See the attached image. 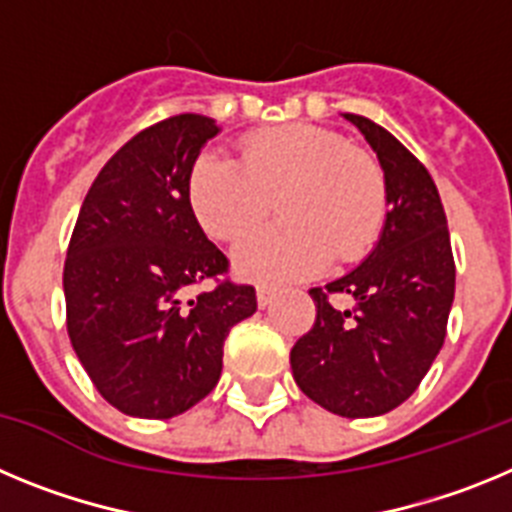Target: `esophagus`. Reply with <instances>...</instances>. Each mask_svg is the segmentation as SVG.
Segmentation results:
<instances>
[{
    "label": "esophagus",
    "mask_w": 512,
    "mask_h": 512,
    "mask_svg": "<svg viewBox=\"0 0 512 512\" xmlns=\"http://www.w3.org/2000/svg\"><path fill=\"white\" fill-rule=\"evenodd\" d=\"M271 300H274V289L266 287V284H259L256 287V302H259V307H269Z\"/></svg>",
    "instance_id": "esophagus-1"
}]
</instances>
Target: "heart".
Instances as JSON below:
<instances>
[{
  "label": "heart",
  "mask_w": 512,
  "mask_h": 512,
  "mask_svg": "<svg viewBox=\"0 0 512 512\" xmlns=\"http://www.w3.org/2000/svg\"><path fill=\"white\" fill-rule=\"evenodd\" d=\"M277 200L282 223L235 248L233 264L253 282L282 284L312 277L330 256L361 259L382 233L387 189L377 158L346 146L338 133L307 122L248 135L241 164L202 153L189 174V202L207 233L238 241Z\"/></svg>",
  "instance_id": "obj_1"
}]
</instances>
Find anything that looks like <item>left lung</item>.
I'll list each match as a JSON object with an SVG mask.
<instances>
[{
    "label": "left lung",
    "mask_w": 512,
    "mask_h": 512,
    "mask_svg": "<svg viewBox=\"0 0 512 512\" xmlns=\"http://www.w3.org/2000/svg\"><path fill=\"white\" fill-rule=\"evenodd\" d=\"M354 122L377 153L387 215L374 251L356 269L310 289L318 315L289 364L312 402L343 418H374L418 390L446 338L456 266L441 197L431 174L377 122ZM330 294L355 300L351 311Z\"/></svg>",
    "instance_id": "1"
}]
</instances>
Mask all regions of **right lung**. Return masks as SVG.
<instances>
[{"mask_svg": "<svg viewBox=\"0 0 512 512\" xmlns=\"http://www.w3.org/2000/svg\"><path fill=\"white\" fill-rule=\"evenodd\" d=\"M217 133L192 112L140 130L76 217L63 266L71 346L99 395L133 418H174L210 395L230 328L256 312V289L228 279L184 300L228 271L189 202L194 161Z\"/></svg>", "mask_w": 512, "mask_h": 512, "instance_id": "add662e5", "label": "right lung"}]
</instances>
